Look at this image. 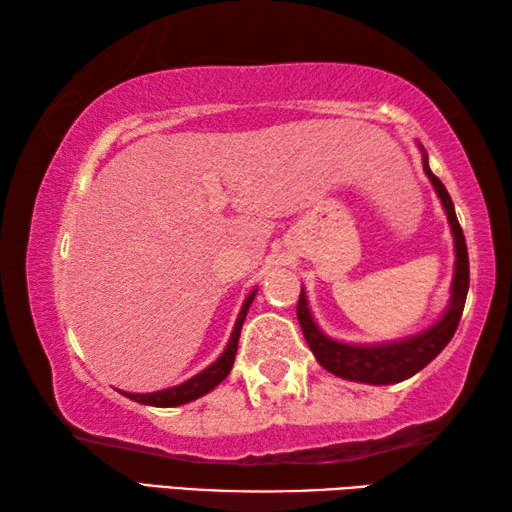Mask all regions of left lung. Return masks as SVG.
<instances>
[{"label":"left lung","instance_id":"obj_1","mask_svg":"<svg viewBox=\"0 0 512 512\" xmlns=\"http://www.w3.org/2000/svg\"><path fill=\"white\" fill-rule=\"evenodd\" d=\"M418 146L422 151V169L427 173V178L431 180L433 189H436L440 203L445 207L449 228H452V237H454L456 262H454L452 296H449V305L436 323L429 325L427 329H422L418 334L406 336V339H397V341H386V343L357 345V343H343V341L329 339L323 329L316 325L314 316H311L307 293L302 289L298 298V323L302 327V334H305L307 345L311 348V352H314L316 361L336 377L361 381V384H372V386L397 384V381L409 379L445 350V345L452 341V336L456 332L458 320H461L467 289H470V259H467L465 237H463L461 223L456 219L452 198H449L445 185L440 183V178L433 176V171L429 169L427 151L422 149V144Z\"/></svg>","mask_w":512,"mask_h":512}]
</instances>
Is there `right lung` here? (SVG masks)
Returning a JSON list of instances; mask_svg holds the SVG:
<instances>
[{"instance_id":"add662e5","label":"right lung","mask_w":512,"mask_h":512,"mask_svg":"<svg viewBox=\"0 0 512 512\" xmlns=\"http://www.w3.org/2000/svg\"><path fill=\"white\" fill-rule=\"evenodd\" d=\"M255 291L248 293V298L244 300V305H241V311L237 316V323L235 329H232V336L228 345H225V350L219 359L214 363H210L205 370L198 372L192 379L183 381V384L178 386H171V388H164V391H155V393H126V391H119L124 397L133 402H140L146 406H160V409H171V406H180V404H187V402H194L198 397H203L221 384V381L230 375L232 370V363H235V354H237V345H239V334H241V325H244L246 314L250 305H253L255 300Z\"/></svg>"}]
</instances>
